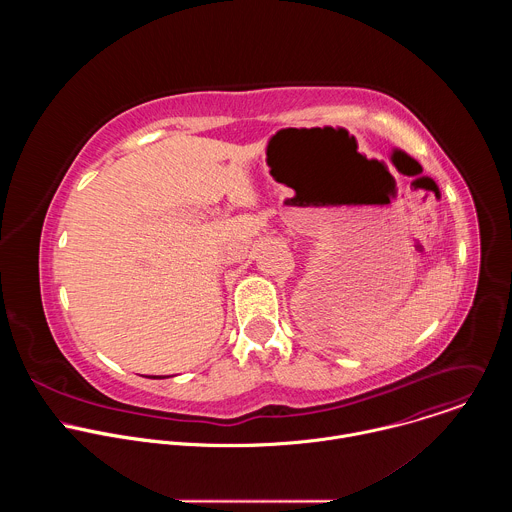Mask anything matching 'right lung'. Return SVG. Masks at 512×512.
I'll use <instances>...</instances> for the list:
<instances>
[{
	"mask_svg": "<svg viewBox=\"0 0 512 512\" xmlns=\"http://www.w3.org/2000/svg\"><path fill=\"white\" fill-rule=\"evenodd\" d=\"M154 379H162V377H154ZM166 379V377H164Z\"/></svg>",
	"mask_w": 512,
	"mask_h": 512,
	"instance_id": "right-lung-1",
	"label": "right lung"
}]
</instances>
